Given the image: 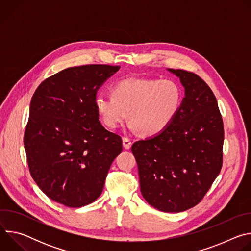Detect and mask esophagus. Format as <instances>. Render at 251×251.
<instances>
[{
  "mask_svg": "<svg viewBox=\"0 0 251 251\" xmlns=\"http://www.w3.org/2000/svg\"><path fill=\"white\" fill-rule=\"evenodd\" d=\"M122 142H123V147H124L125 149H130V148H131L132 142H131V140H130L129 138L124 137V138L122 139Z\"/></svg>",
  "mask_w": 251,
  "mask_h": 251,
  "instance_id": "1",
  "label": "esophagus"
}]
</instances>
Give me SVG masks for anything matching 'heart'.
Wrapping results in <instances>:
<instances>
[{
	"instance_id": "heart-1",
	"label": "heart",
	"mask_w": 251,
	"mask_h": 251,
	"mask_svg": "<svg viewBox=\"0 0 251 251\" xmlns=\"http://www.w3.org/2000/svg\"><path fill=\"white\" fill-rule=\"evenodd\" d=\"M112 95L98 94L95 111L104 126L116 129L126 119L132 131L155 136L175 119L183 102L181 87L172 80L126 78L111 88Z\"/></svg>"
}]
</instances>
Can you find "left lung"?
I'll use <instances>...</instances> for the list:
<instances>
[{"label": "left lung", "mask_w": 251, "mask_h": 251, "mask_svg": "<svg viewBox=\"0 0 251 251\" xmlns=\"http://www.w3.org/2000/svg\"><path fill=\"white\" fill-rule=\"evenodd\" d=\"M168 70L185 87L181 108L163 132L135 142L131 150L143 198L161 211L180 212L198 204L219 176L225 132L208 85L190 71Z\"/></svg>", "instance_id": "1"}]
</instances>
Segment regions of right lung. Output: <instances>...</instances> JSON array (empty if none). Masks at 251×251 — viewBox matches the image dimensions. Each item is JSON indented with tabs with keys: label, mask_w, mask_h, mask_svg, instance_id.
Returning a JSON list of instances; mask_svg holds the SVG:
<instances>
[{
	"label": "right lung",
	"mask_w": 251,
	"mask_h": 251,
	"mask_svg": "<svg viewBox=\"0 0 251 251\" xmlns=\"http://www.w3.org/2000/svg\"><path fill=\"white\" fill-rule=\"evenodd\" d=\"M119 68L68 67L43 81L31 98L24 136L28 169L58 203L80 207L94 201L122 152L121 137L101 125L94 107L98 89Z\"/></svg>",
	"instance_id": "obj_1"
}]
</instances>
